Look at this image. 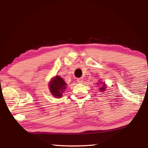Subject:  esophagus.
Here are the masks:
<instances>
[{
    "label": "esophagus",
    "instance_id": "1",
    "mask_svg": "<svg viewBox=\"0 0 148 148\" xmlns=\"http://www.w3.org/2000/svg\"><path fill=\"white\" fill-rule=\"evenodd\" d=\"M77 83L81 84V83H82V82H84V78H82V77H79V78H77Z\"/></svg>",
    "mask_w": 148,
    "mask_h": 148
}]
</instances>
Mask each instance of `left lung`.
I'll return each mask as SVG.
<instances>
[{"label": "left lung", "mask_w": 148, "mask_h": 148, "mask_svg": "<svg viewBox=\"0 0 148 148\" xmlns=\"http://www.w3.org/2000/svg\"><path fill=\"white\" fill-rule=\"evenodd\" d=\"M98 83H99L100 84L102 85V86H101V87H99V91H101V92H104L105 91H106V87H107V86H106V84H105L104 83H103V82H102L101 80H100V81L98 82ZM98 83H97V84L99 85Z\"/></svg>", "instance_id": "obj_1"}]
</instances>
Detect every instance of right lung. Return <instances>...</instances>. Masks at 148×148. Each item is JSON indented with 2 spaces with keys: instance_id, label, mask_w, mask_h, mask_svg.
Wrapping results in <instances>:
<instances>
[{
  "instance_id": "add662e5",
  "label": "right lung",
  "mask_w": 148,
  "mask_h": 148,
  "mask_svg": "<svg viewBox=\"0 0 148 148\" xmlns=\"http://www.w3.org/2000/svg\"><path fill=\"white\" fill-rule=\"evenodd\" d=\"M67 84L59 76H56L50 79L48 84L49 92L56 98H61L66 89Z\"/></svg>"
}]
</instances>
